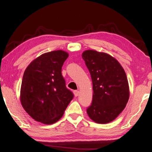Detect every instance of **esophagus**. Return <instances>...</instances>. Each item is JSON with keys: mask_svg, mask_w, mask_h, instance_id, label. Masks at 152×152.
Here are the masks:
<instances>
[{"mask_svg": "<svg viewBox=\"0 0 152 152\" xmlns=\"http://www.w3.org/2000/svg\"><path fill=\"white\" fill-rule=\"evenodd\" d=\"M74 96H75V97L78 96V95H79V91H77V90L74 91Z\"/></svg>", "mask_w": 152, "mask_h": 152, "instance_id": "esophagus-1", "label": "esophagus"}]
</instances>
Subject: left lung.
<instances>
[{"label": "left lung", "instance_id": "obj_1", "mask_svg": "<svg viewBox=\"0 0 152 152\" xmlns=\"http://www.w3.org/2000/svg\"><path fill=\"white\" fill-rule=\"evenodd\" d=\"M82 56L93 84V100L87 113L97 123H109L119 115L129 101L126 73L117 59L107 53L86 50Z\"/></svg>", "mask_w": 152, "mask_h": 152}]
</instances>
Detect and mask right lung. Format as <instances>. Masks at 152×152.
Returning a JSON list of instances; mask_svg holds the SVG:
<instances>
[{
  "instance_id": "obj_1",
  "label": "right lung",
  "mask_w": 152,
  "mask_h": 152,
  "mask_svg": "<svg viewBox=\"0 0 152 152\" xmlns=\"http://www.w3.org/2000/svg\"><path fill=\"white\" fill-rule=\"evenodd\" d=\"M68 57L62 50L38 56L26 68L20 90L21 104L31 117L50 124L62 117L74 95L66 87L62 66Z\"/></svg>"
}]
</instances>
